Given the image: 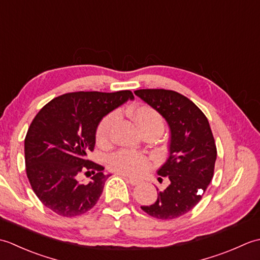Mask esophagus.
Wrapping results in <instances>:
<instances>
[{
  "mask_svg": "<svg viewBox=\"0 0 260 260\" xmlns=\"http://www.w3.org/2000/svg\"><path fill=\"white\" fill-rule=\"evenodd\" d=\"M121 176H123V178L128 182L129 184H132V185H137L140 183V181H137V180H135V179H133V178H129V176H127V175H124V174H121Z\"/></svg>",
  "mask_w": 260,
  "mask_h": 260,
  "instance_id": "obj_1",
  "label": "esophagus"
}]
</instances>
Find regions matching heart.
Returning <instances> with one entry per match:
<instances>
[{"label":"heart","instance_id":"heart-1","mask_svg":"<svg viewBox=\"0 0 260 260\" xmlns=\"http://www.w3.org/2000/svg\"><path fill=\"white\" fill-rule=\"evenodd\" d=\"M126 113L134 121L141 133H144L146 131L162 132L164 128L162 116L155 109L146 105L129 107ZM116 119H117V115L110 114L98 125L96 141L101 146H107L110 143ZM108 165L110 170L120 174L140 175L150 168V161L141 153L123 150L110 156Z\"/></svg>","mask_w":260,"mask_h":260}]
</instances>
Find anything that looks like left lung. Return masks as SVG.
<instances>
[{
    "label": "left lung",
    "instance_id": "left-lung-1",
    "mask_svg": "<svg viewBox=\"0 0 260 260\" xmlns=\"http://www.w3.org/2000/svg\"><path fill=\"white\" fill-rule=\"evenodd\" d=\"M135 95L167 120L171 132L170 155L157 171L170 184L155 202L141 208L161 220L179 218L197 206L213 178L217 147L211 128L200 108L179 92L140 89Z\"/></svg>",
    "mask_w": 260,
    "mask_h": 260
}]
</instances>
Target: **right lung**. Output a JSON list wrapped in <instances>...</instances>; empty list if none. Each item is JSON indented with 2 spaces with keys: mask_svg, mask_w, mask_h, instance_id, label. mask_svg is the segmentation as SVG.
<instances>
[{
  "mask_svg": "<svg viewBox=\"0 0 260 260\" xmlns=\"http://www.w3.org/2000/svg\"><path fill=\"white\" fill-rule=\"evenodd\" d=\"M128 99H134L131 90L64 93L32 120L24 140L26 175L39 200L51 211L71 218L97 203L110 174L105 175L102 165L87 155L95 147L102 119ZM86 170L95 174L88 184L79 180Z\"/></svg>",
  "mask_w": 260,
  "mask_h": 260,
  "instance_id": "1",
  "label": "right lung"
}]
</instances>
